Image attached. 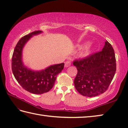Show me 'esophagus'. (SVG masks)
Returning a JSON list of instances; mask_svg holds the SVG:
<instances>
[{
    "mask_svg": "<svg viewBox=\"0 0 128 128\" xmlns=\"http://www.w3.org/2000/svg\"><path fill=\"white\" fill-rule=\"evenodd\" d=\"M71 64H72L71 62L68 60V61L65 62V67H66V68L69 67V66H71Z\"/></svg>",
    "mask_w": 128,
    "mask_h": 128,
    "instance_id": "esophagus-1",
    "label": "esophagus"
}]
</instances>
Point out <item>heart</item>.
<instances>
[{
	"mask_svg": "<svg viewBox=\"0 0 128 128\" xmlns=\"http://www.w3.org/2000/svg\"><path fill=\"white\" fill-rule=\"evenodd\" d=\"M92 50V46L90 44L88 45L86 47L84 48V49L80 52V56L82 58L86 57L90 54Z\"/></svg>",
	"mask_w": 128,
	"mask_h": 128,
	"instance_id": "heart-1",
	"label": "heart"
}]
</instances>
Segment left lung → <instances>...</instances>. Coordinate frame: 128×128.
Segmentation results:
<instances>
[{"label": "left lung", "mask_w": 128, "mask_h": 128, "mask_svg": "<svg viewBox=\"0 0 128 128\" xmlns=\"http://www.w3.org/2000/svg\"><path fill=\"white\" fill-rule=\"evenodd\" d=\"M73 65L78 70L74 81L76 90L85 96H98L108 89L116 73L114 50L106 40L102 51L75 60Z\"/></svg>", "instance_id": "obj_1"}]
</instances>
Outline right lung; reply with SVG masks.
<instances>
[{
	"instance_id": "add662e5",
	"label": "right lung",
	"mask_w": 128,
	"mask_h": 128,
	"mask_svg": "<svg viewBox=\"0 0 128 128\" xmlns=\"http://www.w3.org/2000/svg\"><path fill=\"white\" fill-rule=\"evenodd\" d=\"M41 30L31 32L22 37L15 47L12 60V69L15 78L23 89L31 93L42 94L53 87L56 76L64 68V63L55 64L40 71H33L25 66L22 62V50L32 36L40 34Z\"/></svg>"
}]
</instances>
